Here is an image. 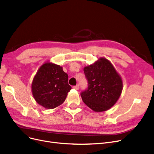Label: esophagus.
Segmentation results:
<instances>
[{
  "instance_id": "esophagus-1",
  "label": "esophagus",
  "mask_w": 154,
  "mask_h": 154,
  "mask_svg": "<svg viewBox=\"0 0 154 154\" xmlns=\"http://www.w3.org/2000/svg\"><path fill=\"white\" fill-rule=\"evenodd\" d=\"M73 88L76 89V90H79V84H77L76 85H74V86L73 87Z\"/></svg>"
}]
</instances>
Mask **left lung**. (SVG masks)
<instances>
[{"label": "left lung", "mask_w": 154, "mask_h": 154, "mask_svg": "<svg viewBox=\"0 0 154 154\" xmlns=\"http://www.w3.org/2000/svg\"><path fill=\"white\" fill-rule=\"evenodd\" d=\"M88 88L81 92L83 102L96 112L111 108L119 99L123 89L121 77L105 58L84 69Z\"/></svg>", "instance_id": "1"}]
</instances>
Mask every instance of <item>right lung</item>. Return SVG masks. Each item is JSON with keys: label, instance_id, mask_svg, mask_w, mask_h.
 <instances>
[{"label": "right lung", "instance_id": "add662e5", "mask_svg": "<svg viewBox=\"0 0 154 154\" xmlns=\"http://www.w3.org/2000/svg\"><path fill=\"white\" fill-rule=\"evenodd\" d=\"M68 79V74L62 66L51 63L43 64L32 83V95L36 101L47 109L61 105L72 89Z\"/></svg>", "mask_w": 154, "mask_h": 154}]
</instances>
